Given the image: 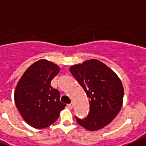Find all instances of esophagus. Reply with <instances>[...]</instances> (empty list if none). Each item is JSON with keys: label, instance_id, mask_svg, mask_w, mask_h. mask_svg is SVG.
Returning a JSON list of instances; mask_svg holds the SVG:
<instances>
[{"label": "esophagus", "instance_id": "34e87169", "mask_svg": "<svg viewBox=\"0 0 146 146\" xmlns=\"http://www.w3.org/2000/svg\"><path fill=\"white\" fill-rule=\"evenodd\" d=\"M73 103L67 104V107H68V109H69V110H72V109H73Z\"/></svg>", "mask_w": 146, "mask_h": 146}]
</instances>
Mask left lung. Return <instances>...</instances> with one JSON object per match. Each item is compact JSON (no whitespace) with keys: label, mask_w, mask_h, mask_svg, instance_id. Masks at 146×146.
<instances>
[{"label":"left lung","mask_w":146,"mask_h":146,"mask_svg":"<svg viewBox=\"0 0 146 146\" xmlns=\"http://www.w3.org/2000/svg\"><path fill=\"white\" fill-rule=\"evenodd\" d=\"M70 71L89 98L87 118H76L80 126L89 131L104 128L120 112L124 88L118 75L104 63L90 59L70 67Z\"/></svg>","instance_id":"1"}]
</instances>
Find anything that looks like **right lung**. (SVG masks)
Listing matches in <instances>:
<instances>
[{"label":"right lung","mask_w":146,"mask_h":146,"mask_svg":"<svg viewBox=\"0 0 146 146\" xmlns=\"http://www.w3.org/2000/svg\"><path fill=\"white\" fill-rule=\"evenodd\" d=\"M58 65L46 59L32 64L18 82L14 100L20 115L34 128L50 126L64 110L60 93L51 86V81L59 73Z\"/></svg>","instance_id":"obj_1"}]
</instances>
